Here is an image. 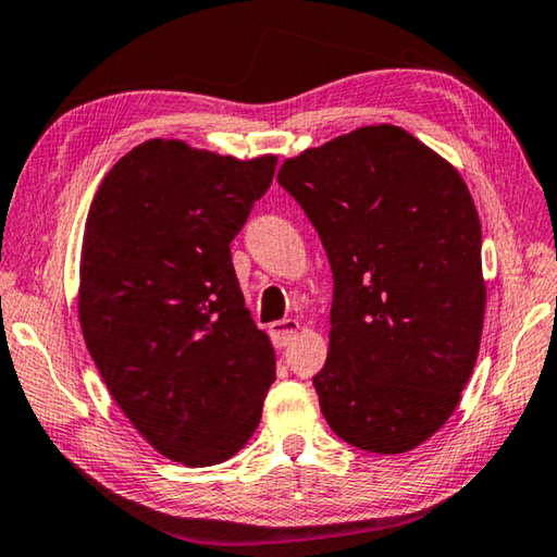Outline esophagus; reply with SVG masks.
I'll use <instances>...</instances> for the list:
<instances>
[{
	"label": "esophagus",
	"instance_id": "34e87169",
	"mask_svg": "<svg viewBox=\"0 0 557 557\" xmlns=\"http://www.w3.org/2000/svg\"><path fill=\"white\" fill-rule=\"evenodd\" d=\"M297 330H299L297 320H277L270 324V339L275 347H287V344L295 339Z\"/></svg>",
	"mask_w": 557,
	"mask_h": 557
}]
</instances>
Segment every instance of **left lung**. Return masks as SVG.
Instances as JSON below:
<instances>
[{
    "label": "left lung",
    "instance_id": "obj_1",
    "mask_svg": "<svg viewBox=\"0 0 557 557\" xmlns=\"http://www.w3.org/2000/svg\"><path fill=\"white\" fill-rule=\"evenodd\" d=\"M334 280L330 355L312 376L334 434L404 454L451 417L479 355L481 220L454 165L399 126L282 163Z\"/></svg>",
    "mask_w": 557,
    "mask_h": 557
}]
</instances>
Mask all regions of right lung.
<instances>
[{"label":"right lung","instance_id":"add662e5","mask_svg":"<svg viewBox=\"0 0 557 557\" xmlns=\"http://www.w3.org/2000/svg\"><path fill=\"white\" fill-rule=\"evenodd\" d=\"M275 165L146 140L88 210L78 289L88 355L140 436L185 466L240 451L275 382V349L245 310L231 255Z\"/></svg>","mask_w":557,"mask_h":557}]
</instances>
